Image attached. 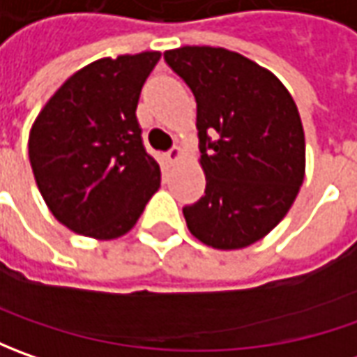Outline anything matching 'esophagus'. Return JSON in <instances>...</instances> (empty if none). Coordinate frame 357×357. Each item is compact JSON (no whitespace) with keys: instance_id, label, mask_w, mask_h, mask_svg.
<instances>
[{"instance_id":"34e87169","label":"esophagus","mask_w":357,"mask_h":357,"mask_svg":"<svg viewBox=\"0 0 357 357\" xmlns=\"http://www.w3.org/2000/svg\"><path fill=\"white\" fill-rule=\"evenodd\" d=\"M183 155H185V153H183V149H181V146H172L171 151H169L165 157H167V160H169L171 165H174V162H178V160L183 158Z\"/></svg>"}]
</instances>
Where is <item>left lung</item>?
<instances>
[{"instance_id":"left-lung-1","label":"left lung","mask_w":357,"mask_h":357,"mask_svg":"<svg viewBox=\"0 0 357 357\" xmlns=\"http://www.w3.org/2000/svg\"><path fill=\"white\" fill-rule=\"evenodd\" d=\"M165 61L197 99L206 188L183 208L186 227L206 246L246 248L286 216L304 183L298 107L278 77L234 51L186 45Z\"/></svg>"}]
</instances>
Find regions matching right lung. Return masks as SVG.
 I'll return each instance as SVG.
<instances>
[{
	"instance_id": "1",
	"label": "right lung",
	"mask_w": 357,
	"mask_h": 357,
	"mask_svg": "<svg viewBox=\"0 0 357 357\" xmlns=\"http://www.w3.org/2000/svg\"><path fill=\"white\" fill-rule=\"evenodd\" d=\"M158 51L105 57L69 77L35 119L29 162L51 214L77 234L113 240L137 225L160 186L137 105Z\"/></svg>"
}]
</instances>
